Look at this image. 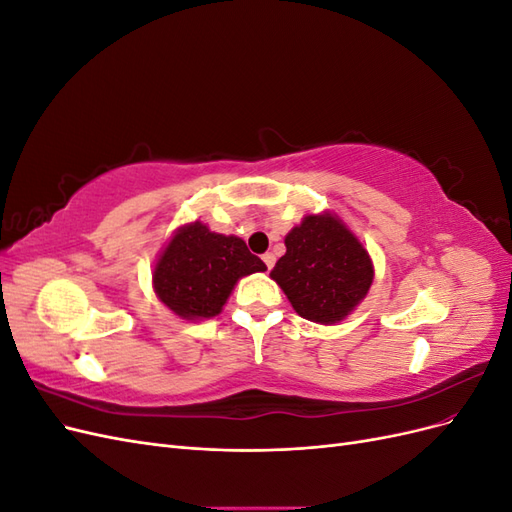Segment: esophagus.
Masks as SVG:
<instances>
[{"instance_id": "1", "label": "esophagus", "mask_w": 512, "mask_h": 512, "mask_svg": "<svg viewBox=\"0 0 512 512\" xmlns=\"http://www.w3.org/2000/svg\"><path fill=\"white\" fill-rule=\"evenodd\" d=\"M262 262H265V265H267V269L271 271V269H273V265H275V256H273L271 252H267V254H262Z\"/></svg>"}]
</instances>
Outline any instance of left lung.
<instances>
[{
	"label": "left lung",
	"instance_id": "1",
	"mask_svg": "<svg viewBox=\"0 0 512 512\" xmlns=\"http://www.w3.org/2000/svg\"><path fill=\"white\" fill-rule=\"evenodd\" d=\"M284 243L286 254L275 262L271 277L301 318L342 322L365 299L374 282V262L337 215H305Z\"/></svg>",
	"mask_w": 512,
	"mask_h": 512
}]
</instances>
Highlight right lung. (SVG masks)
Listing matches in <instances>:
<instances>
[{
    "label": "right lung",
    "mask_w": 512,
    "mask_h": 512,
    "mask_svg": "<svg viewBox=\"0 0 512 512\" xmlns=\"http://www.w3.org/2000/svg\"><path fill=\"white\" fill-rule=\"evenodd\" d=\"M267 271L243 239L218 235L203 222L185 224L164 245L153 269L158 299L183 320L213 318L222 312L243 275Z\"/></svg>",
    "instance_id": "obj_1"
}]
</instances>
